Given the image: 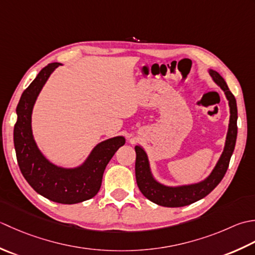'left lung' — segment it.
<instances>
[{"label": "left lung", "mask_w": 255, "mask_h": 255, "mask_svg": "<svg viewBox=\"0 0 255 255\" xmlns=\"http://www.w3.org/2000/svg\"><path fill=\"white\" fill-rule=\"evenodd\" d=\"M209 75L211 76L212 80L223 90L227 97V100L229 101L230 120L225 148H223V152L219 160L217 162L215 168L212 169L210 175L206 179L197 184L171 187L160 184L154 178L152 171H150L146 152H145L143 147L136 145L135 146V153H136L135 177H136V183L141 193L148 200L153 201L154 204L170 208L184 207L194 204V202L204 198L208 194H210L219 185L223 176L226 175L228 167H229L230 158L232 156L233 150H235L238 134L237 101L235 96L232 95L229 88H228L225 79L217 71L209 69Z\"/></svg>", "instance_id": "left-lung-1"}]
</instances>
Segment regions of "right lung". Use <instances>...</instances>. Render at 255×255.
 <instances>
[{
    "label": "right lung",
    "mask_w": 255,
    "mask_h": 255,
    "mask_svg": "<svg viewBox=\"0 0 255 255\" xmlns=\"http://www.w3.org/2000/svg\"><path fill=\"white\" fill-rule=\"evenodd\" d=\"M60 65L53 62L46 66L22 93L16 108L14 146L19 169L36 193L58 204L72 205L98 194L108 163L126 144V138L116 136L97 144L85 162L75 168L60 167L44 156L33 136L32 112L46 81Z\"/></svg>",
    "instance_id": "right-lung-1"
}]
</instances>
